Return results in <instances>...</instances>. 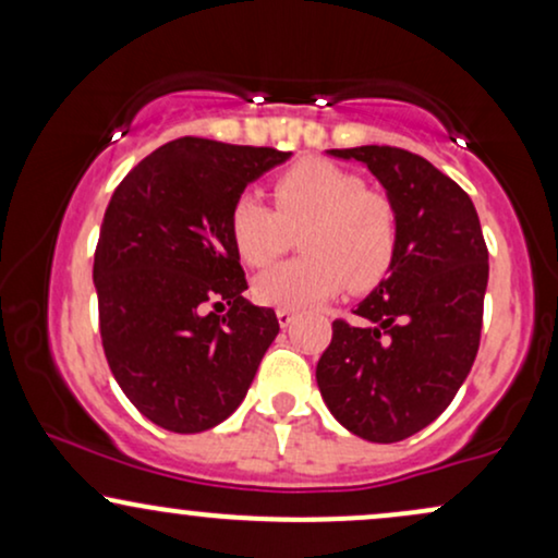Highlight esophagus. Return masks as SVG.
Masks as SVG:
<instances>
[{
    "mask_svg": "<svg viewBox=\"0 0 558 558\" xmlns=\"http://www.w3.org/2000/svg\"><path fill=\"white\" fill-rule=\"evenodd\" d=\"M275 315H278V323L283 325V328H288V325H291V319H293V312L291 310H286V306H278V310H275Z\"/></svg>",
    "mask_w": 558,
    "mask_h": 558,
    "instance_id": "1",
    "label": "esophagus"
}]
</instances>
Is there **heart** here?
I'll use <instances>...</instances> for the list:
<instances>
[{"label":"heart","instance_id":"b5f03b06","mask_svg":"<svg viewBox=\"0 0 558 558\" xmlns=\"http://www.w3.org/2000/svg\"><path fill=\"white\" fill-rule=\"evenodd\" d=\"M304 259L283 262L257 275L262 304L306 310L341 293L362 291L386 275L396 248V215L354 172L323 159H304L275 181V207L241 194L230 209V235L241 259L265 267L301 233Z\"/></svg>","mask_w":558,"mask_h":558}]
</instances>
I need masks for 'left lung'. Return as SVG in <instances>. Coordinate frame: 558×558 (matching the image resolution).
I'll return each mask as SVG.
<instances>
[{
	"label": "left lung",
	"instance_id": "8db88e82",
	"mask_svg": "<svg viewBox=\"0 0 558 558\" xmlns=\"http://www.w3.org/2000/svg\"><path fill=\"white\" fill-rule=\"evenodd\" d=\"M362 162L396 215L388 275L332 323L317 362L330 414L373 444H396L440 417L470 375L483 328L488 248L472 198L427 159L396 146L328 149Z\"/></svg>",
	"mask_w": 558,
	"mask_h": 558
}]
</instances>
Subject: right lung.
Segmentation results:
<instances>
[{"label":"right lung","mask_w":558,"mask_h":558,"mask_svg":"<svg viewBox=\"0 0 558 558\" xmlns=\"http://www.w3.org/2000/svg\"><path fill=\"white\" fill-rule=\"evenodd\" d=\"M291 151L178 138L123 178L94 254L99 330L133 407L170 433L228 420L278 336L272 310L243 299L230 209ZM231 310L220 318L206 306Z\"/></svg>","instance_id":"obj_1"}]
</instances>
